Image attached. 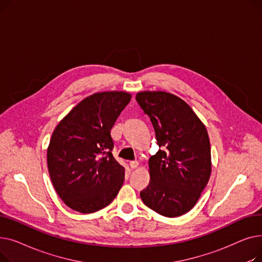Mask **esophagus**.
<instances>
[{"label":"esophagus","instance_id":"34e87169","mask_svg":"<svg viewBox=\"0 0 262 262\" xmlns=\"http://www.w3.org/2000/svg\"><path fill=\"white\" fill-rule=\"evenodd\" d=\"M129 166H130V168H132V169H136V168H138V166H139V162L137 161V160L129 161Z\"/></svg>","mask_w":262,"mask_h":262}]
</instances>
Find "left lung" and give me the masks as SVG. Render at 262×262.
Instances as JSON below:
<instances>
[{
  "label": "left lung",
  "mask_w": 262,
  "mask_h": 262,
  "mask_svg": "<svg viewBox=\"0 0 262 262\" xmlns=\"http://www.w3.org/2000/svg\"><path fill=\"white\" fill-rule=\"evenodd\" d=\"M136 100L152 122L161 149L148 160L150 181L140 192L157 213L175 217L194 207L211 173L207 129L192 108L164 91H143Z\"/></svg>",
  "instance_id": "obj_1"
}]
</instances>
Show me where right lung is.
I'll return each instance as SVG.
<instances>
[{
	"mask_svg": "<svg viewBox=\"0 0 262 262\" xmlns=\"http://www.w3.org/2000/svg\"><path fill=\"white\" fill-rule=\"evenodd\" d=\"M132 95L123 91L94 93L78 103L53 132L48 168L63 203L81 213L103 209L124 182V168L115 159L110 136Z\"/></svg>",
	"mask_w": 262,
	"mask_h": 262,
	"instance_id": "right-lung-1",
	"label": "right lung"
}]
</instances>
